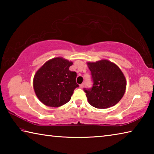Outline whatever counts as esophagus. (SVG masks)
<instances>
[{"mask_svg":"<svg viewBox=\"0 0 154 154\" xmlns=\"http://www.w3.org/2000/svg\"><path fill=\"white\" fill-rule=\"evenodd\" d=\"M83 86H84V84H83V83H82V84H81V85H79L80 88H83Z\"/></svg>","mask_w":154,"mask_h":154,"instance_id":"1","label":"esophagus"}]
</instances>
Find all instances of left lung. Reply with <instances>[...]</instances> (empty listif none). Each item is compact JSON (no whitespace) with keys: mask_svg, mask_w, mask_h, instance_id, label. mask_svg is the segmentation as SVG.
Masks as SVG:
<instances>
[{"mask_svg":"<svg viewBox=\"0 0 154 154\" xmlns=\"http://www.w3.org/2000/svg\"><path fill=\"white\" fill-rule=\"evenodd\" d=\"M93 85L84 88L88 103L94 107L107 109L116 105L125 93L126 80L120 69L106 60L88 62Z\"/></svg>","mask_w":154,"mask_h":154,"instance_id":"left-lung-1","label":"left lung"}]
</instances>
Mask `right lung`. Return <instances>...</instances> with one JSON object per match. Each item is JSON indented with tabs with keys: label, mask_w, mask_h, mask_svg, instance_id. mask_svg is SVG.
Returning <instances> with one entry per match:
<instances>
[{
	"label": "right lung",
	"mask_w": 154,
	"mask_h": 154,
	"mask_svg": "<svg viewBox=\"0 0 154 154\" xmlns=\"http://www.w3.org/2000/svg\"><path fill=\"white\" fill-rule=\"evenodd\" d=\"M72 62L55 58L46 62L34 77L33 87L37 98L46 106L58 107L71 100L76 83L77 72L69 71Z\"/></svg>",
	"instance_id": "right-lung-1"
}]
</instances>
